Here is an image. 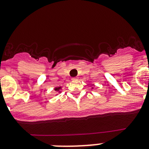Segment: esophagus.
<instances>
[{
	"mask_svg": "<svg viewBox=\"0 0 149 149\" xmlns=\"http://www.w3.org/2000/svg\"><path fill=\"white\" fill-rule=\"evenodd\" d=\"M78 79L77 77H74V78H72V81H76Z\"/></svg>",
	"mask_w": 149,
	"mask_h": 149,
	"instance_id": "34e87169",
	"label": "esophagus"
}]
</instances>
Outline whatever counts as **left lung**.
Instances as JSON below:
<instances>
[{"mask_svg": "<svg viewBox=\"0 0 149 149\" xmlns=\"http://www.w3.org/2000/svg\"><path fill=\"white\" fill-rule=\"evenodd\" d=\"M92 88H93V87H92Z\"/></svg>", "mask_w": 149, "mask_h": 149, "instance_id": "8db88e82", "label": "left lung"}]
</instances>
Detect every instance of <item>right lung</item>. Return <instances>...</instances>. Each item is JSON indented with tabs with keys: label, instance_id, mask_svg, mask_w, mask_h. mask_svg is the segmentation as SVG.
I'll use <instances>...</instances> for the list:
<instances>
[{
	"label": "right lung",
	"instance_id": "add662e5",
	"mask_svg": "<svg viewBox=\"0 0 149 149\" xmlns=\"http://www.w3.org/2000/svg\"><path fill=\"white\" fill-rule=\"evenodd\" d=\"M61 88H62V87H61V86H57V87H55L54 89H55V91H58V93H61Z\"/></svg>",
	"mask_w": 149,
	"mask_h": 149
}]
</instances>
